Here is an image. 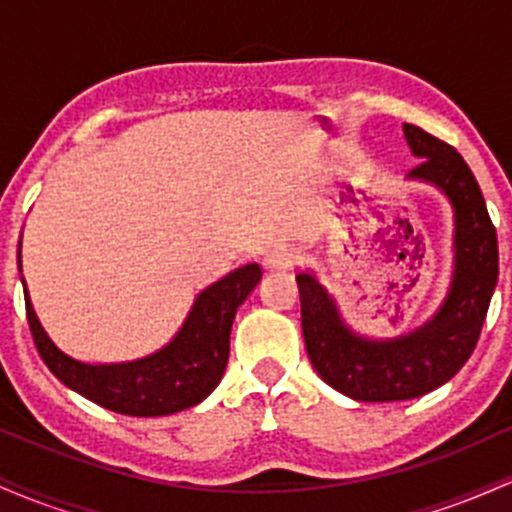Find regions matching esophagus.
Masks as SVG:
<instances>
[{"instance_id": "esophagus-1", "label": "esophagus", "mask_w": 512, "mask_h": 512, "mask_svg": "<svg viewBox=\"0 0 512 512\" xmlns=\"http://www.w3.org/2000/svg\"><path fill=\"white\" fill-rule=\"evenodd\" d=\"M293 264H296V250L289 245H279L264 255V267L267 269H291Z\"/></svg>"}]
</instances>
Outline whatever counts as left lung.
Listing matches in <instances>:
<instances>
[{
    "instance_id": "left-lung-1",
    "label": "left lung",
    "mask_w": 512,
    "mask_h": 512,
    "mask_svg": "<svg viewBox=\"0 0 512 512\" xmlns=\"http://www.w3.org/2000/svg\"><path fill=\"white\" fill-rule=\"evenodd\" d=\"M421 163L409 178L436 185L455 211V269L438 313L395 339L358 337L310 272L296 274L310 363L327 385L358 402L414 399L448 383L472 356L498 281V240L479 182L450 144L404 125Z\"/></svg>"
}]
</instances>
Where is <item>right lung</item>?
<instances>
[{
	"instance_id": "1",
	"label": "right lung",
	"mask_w": 512,
	"mask_h": 512,
	"mask_svg": "<svg viewBox=\"0 0 512 512\" xmlns=\"http://www.w3.org/2000/svg\"><path fill=\"white\" fill-rule=\"evenodd\" d=\"M21 269V243H19ZM260 264H245L197 296L180 332L156 354L127 363H81L52 344L28 298L26 317L33 342L57 380L81 397L127 416H166L190 409L221 383L238 305L260 284Z\"/></svg>"
}]
</instances>
